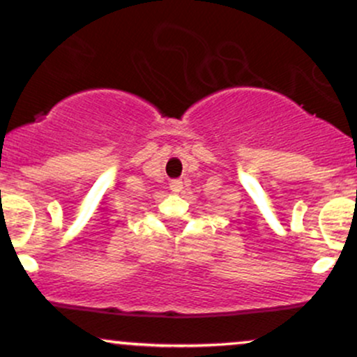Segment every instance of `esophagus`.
Masks as SVG:
<instances>
[{"mask_svg": "<svg viewBox=\"0 0 357 357\" xmlns=\"http://www.w3.org/2000/svg\"><path fill=\"white\" fill-rule=\"evenodd\" d=\"M169 188H171V191H173V192H179L183 190V181H181V179H171Z\"/></svg>", "mask_w": 357, "mask_h": 357, "instance_id": "obj_1", "label": "esophagus"}]
</instances>
